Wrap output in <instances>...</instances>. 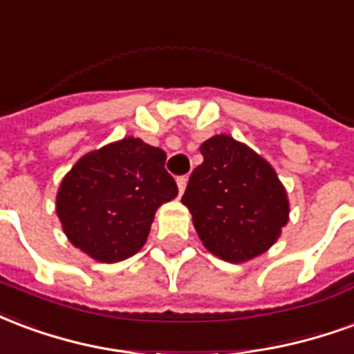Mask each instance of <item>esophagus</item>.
<instances>
[{
	"instance_id": "1",
	"label": "esophagus",
	"mask_w": 354,
	"mask_h": 354,
	"mask_svg": "<svg viewBox=\"0 0 354 354\" xmlns=\"http://www.w3.org/2000/svg\"><path fill=\"white\" fill-rule=\"evenodd\" d=\"M187 175H180V177H177V187H179V194H183L185 192V188H187Z\"/></svg>"
}]
</instances>
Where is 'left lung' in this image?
<instances>
[{"mask_svg":"<svg viewBox=\"0 0 354 354\" xmlns=\"http://www.w3.org/2000/svg\"><path fill=\"white\" fill-rule=\"evenodd\" d=\"M203 162L190 174L180 202L198 236L226 262L268 251L288 221V202L273 167L230 136L207 139Z\"/></svg>","mask_w":354,"mask_h":354,"instance_id":"8db88e82","label":"left lung"}]
</instances>
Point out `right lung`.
I'll list each match as a JSON object with an SVG mask.
<instances>
[{
  "label": "right lung",
  "instance_id": "obj_1",
  "mask_svg": "<svg viewBox=\"0 0 354 354\" xmlns=\"http://www.w3.org/2000/svg\"><path fill=\"white\" fill-rule=\"evenodd\" d=\"M166 152L126 138L82 156L62 180L56 213L69 241L100 262H120L143 247L156 209L179 188Z\"/></svg>",
  "mask_w": 354,
  "mask_h": 354
}]
</instances>
